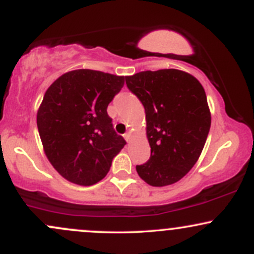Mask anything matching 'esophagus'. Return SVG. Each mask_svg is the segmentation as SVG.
Segmentation results:
<instances>
[{"mask_svg": "<svg viewBox=\"0 0 254 254\" xmlns=\"http://www.w3.org/2000/svg\"><path fill=\"white\" fill-rule=\"evenodd\" d=\"M124 138L127 139V142H129L130 139H131V133H130V132H127V133H125V135H124Z\"/></svg>", "mask_w": 254, "mask_h": 254, "instance_id": "1", "label": "esophagus"}]
</instances>
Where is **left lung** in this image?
Instances as JSON below:
<instances>
[{"label":"left lung","instance_id":"1","mask_svg":"<svg viewBox=\"0 0 254 254\" xmlns=\"http://www.w3.org/2000/svg\"><path fill=\"white\" fill-rule=\"evenodd\" d=\"M145 111L150 159L136 166L141 179L162 188L179 182L199 159L211 124L205 90L178 69L141 71L125 77Z\"/></svg>","mask_w":254,"mask_h":254}]
</instances>
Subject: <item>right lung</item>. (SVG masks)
Returning a JSON list of instances; mask_svg holds the SVG:
<instances>
[{
  "label": "right lung",
  "mask_w": 254,
  "mask_h": 254,
  "mask_svg": "<svg viewBox=\"0 0 254 254\" xmlns=\"http://www.w3.org/2000/svg\"><path fill=\"white\" fill-rule=\"evenodd\" d=\"M124 76L76 69L49 87L37 112L44 153L68 182L94 185L109 173L127 142L112 127L107 106Z\"/></svg>",
  "instance_id": "obj_1"
}]
</instances>
